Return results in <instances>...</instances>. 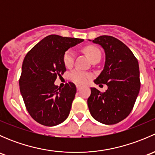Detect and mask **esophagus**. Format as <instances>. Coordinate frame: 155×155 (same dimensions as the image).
<instances>
[{
	"label": "esophagus",
	"mask_w": 155,
	"mask_h": 155,
	"mask_svg": "<svg viewBox=\"0 0 155 155\" xmlns=\"http://www.w3.org/2000/svg\"><path fill=\"white\" fill-rule=\"evenodd\" d=\"M82 86L81 85H76V88H77V91H79L81 88H82Z\"/></svg>",
	"instance_id": "esophagus-1"
}]
</instances>
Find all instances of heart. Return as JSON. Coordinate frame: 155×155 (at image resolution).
<instances>
[{
    "instance_id": "heart-1",
    "label": "heart",
    "mask_w": 155,
    "mask_h": 155,
    "mask_svg": "<svg viewBox=\"0 0 155 155\" xmlns=\"http://www.w3.org/2000/svg\"><path fill=\"white\" fill-rule=\"evenodd\" d=\"M85 53L87 54L91 60H94V58L97 57H101V53L100 50L97 48L94 47V46H87L85 48ZM75 59V51L73 49L70 48V49L67 50L65 51L64 54L63 61L64 64L66 67L68 68H70L73 66V62H74ZM92 75L89 73H86V72L82 71L79 70H75L71 72L70 73V78L74 82L78 84H86L90 81L91 79Z\"/></svg>"
}]
</instances>
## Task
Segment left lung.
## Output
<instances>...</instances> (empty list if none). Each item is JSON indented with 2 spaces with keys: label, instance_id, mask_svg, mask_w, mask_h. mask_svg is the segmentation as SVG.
<instances>
[{
  "label": "left lung",
  "instance_id": "1",
  "mask_svg": "<svg viewBox=\"0 0 155 155\" xmlns=\"http://www.w3.org/2000/svg\"><path fill=\"white\" fill-rule=\"evenodd\" d=\"M92 43L100 45L105 52L104 70L94 82L106 84L108 89L101 93L91 87L87 107L91 116L99 122L117 124L130 113L140 92L138 61L124 43L113 37L101 36Z\"/></svg>",
  "mask_w": 155,
  "mask_h": 155
}]
</instances>
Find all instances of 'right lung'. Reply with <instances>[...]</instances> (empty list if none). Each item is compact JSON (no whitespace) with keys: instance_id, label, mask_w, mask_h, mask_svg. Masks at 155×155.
Returning <instances> with one entry per match:
<instances>
[{"instance_id":"right-lung-1","label":"right lung","mask_w":155,"mask_h":155,"mask_svg":"<svg viewBox=\"0 0 155 155\" xmlns=\"http://www.w3.org/2000/svg\"><path fill=\"white\" fill-rule=\"evenodd\" d=\"M83 41L51 34L35 45L25 57L20 92L28 112L37 122L52 127L68 117L76 85L69 82L61 88L54 85V81L66 71L63 61L65 51Z\"/></svg>"}]
</instances>
